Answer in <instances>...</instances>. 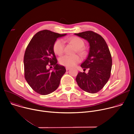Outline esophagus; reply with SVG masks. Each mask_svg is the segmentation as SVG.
I'll list each match as a JSON object with an SVG mask.
<instances>
[{
	"mask_svg": "<svg viewBox=\"0 0 134 134\" xmlns=\"http://www.w3.org/2000/svg\"><path fill=\"white\" fill-rule=\"evenodd\" d=\"M70 69V67H66V70L67 71V70H69Z\"/></svg>",
	"mask_w": 134,
	"mask_h": 134,
	"instance_id": "34e87169",
	"label": "esophagus"
}]
</instances>
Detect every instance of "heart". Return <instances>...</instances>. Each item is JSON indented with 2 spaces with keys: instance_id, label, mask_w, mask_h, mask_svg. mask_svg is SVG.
Segmentation results:
<instances>
[{
  "instance_id": "1",
  "label": "heart",
  "mask_w": 134,
  "mask_h": 134,
  "mask_svg": "<svg viewBox=\"0 0 134 134\" xmlns=\"http://www.w3.org/2000/svg\"><path fill=\"white\" fill-rule=\"evenodd\" d=\"M68 41L74 44L77 48L78 53L83 54V49L82 48L84 46V41L77 37H72L68 39ZM64 42L62 39L57 40L54 43L53 50L54 53L57 55L60 56L64 52ZM80 57L78 55H64L59 58V63L61 65L66 67H72L78 64L80 61Z\"/></svg>"
}]
</instances>
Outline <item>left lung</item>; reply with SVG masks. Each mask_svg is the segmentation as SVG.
I'll return each mask as SVG.
<instances>
[{
    "label": "left lung",
    "instance_id": "8db88e82",
    "mask_svg": "<svg viewBox=\"0 0 134 134\" xmlns=\"http://www.w3.org/2000/svg\"><path fill=\"white\" fill-rule=\"evenodd\" d=\"M90 43V51L86 59L80 66L88 68L87 74L79 72L76 80L83 91L94 94L100 91L108 81L112 67V59L107 44L99 34L86 31L75 34Z\"/></svg>",
    "mask_w": 134,
    "mask_h": 134
}]
</instances>
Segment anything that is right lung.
Here are the masks:
<instances>
[{
	"label": "right lung",
	"mask_w": 134,
	"mask_h": 134,
	"mask_svg": "<svg viewBox=\"0 0 134 134\" xmlns=\"http://www.w3.org/2000/svg\"><path fill=\"white\" fill-rule=\"evenodd\" d=\"M66 35L41 30L34 36L26 48L24 58L25 78L39 94L46 95L56 91L66 71L64 66L57 64L53 50L57 39ZM53 66L54 70L51 71Z\"/></svg>",
	"instance_id": "obj_1"
}]
</instances>
